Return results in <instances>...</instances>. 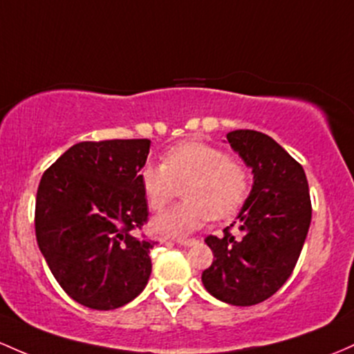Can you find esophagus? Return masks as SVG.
I'll return each mask as SVG.
<instances>
[{"mask_svg":"<svg viewBox=\"0 0 354 354\" xmlns=\"http://www.w3.org/2000/svg\"><path fill=\"white\" fill-rule=\"evenodd\" d=\"M176 243L178 245H183V247H193V245H196V239H178Z\"/></svg>","mask_w":354,"mask_h":354,"instance_id":"1","label":"esophagus"}]
</instances>
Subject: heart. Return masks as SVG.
<instances>
[{"label": "heart", "instance_id": "b5f03b06", "mask_svg": "<svg viewBox=\"0 0 354 354\" xmlns=\"http://www.w3.org/2000/svg\"><path fill=\"white\" fill-rule=\"evenodd\" d=\"M142 193L151 209H161L183 186V201L151 221L159 236H183L209 216L223 220L236 213L250 189V171L223 149L188 141L171 147L162 165H146L139 173Z\"/></svg>", "mask_w": 354, "mask_h": 354}]
</instances>
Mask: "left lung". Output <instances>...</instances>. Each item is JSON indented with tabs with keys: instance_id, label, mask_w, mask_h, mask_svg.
<instances>
[{
	"instance_id": "8db88e82",
	"label": "left lung",
	"mask_w": 354,
	"mask_h": 354,
	"mask_svg": "<svg viewBox=\"0 0 354 354\" xmlns=\"http://www.w3.org/2000/svg\"><path fill=\"white\" fill-rule=\"evenodd\" d=\"M232 149L252 169L254 185L234 223V236L205 239L213 262L201 274L205 289L221 302L254 306L277 292L296 267L310 225L304 169L270 136L250 129L227 134Z\"/></svg>"
}]
</instances>
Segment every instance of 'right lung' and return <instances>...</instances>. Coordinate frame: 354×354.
I'll return each mask as SVG.
<instances>
[{
    "label": "right lung",
    "instance_id": "add662e5",
    "mask_svg": "<svg viewBox=\"0 0 354 354\" xmlns=\"http://www.w3.org/2000/svg\"><path fill=\"white\" fill-rule=\"evenodd\" d=\"M149 146V139L79 142L38 185V247L62 289L85 308L118 309L149 281L154 242L134 235L147 220L139 173Z\"/></svg>",
    "mask_w": 354,
    "mask_h": 354
}]
</instances>
